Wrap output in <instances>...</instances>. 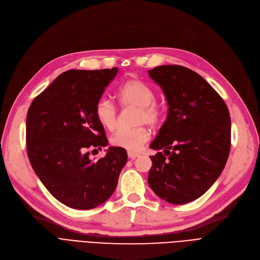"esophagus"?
I'll use <instances>...</instances> for the list:
<instances>
[{"mask_svg":"<svg viewBox=\"0 0 260 260\" xmlns=\"http://www.w3.org/2000/svg\"><path fill=\"white\" fill-rule=\"evenodd\" d=\"M128 156H129L130 158H135V157H139V156H140V153L133 152V151H128Z\"/></svg>","mask_w":260,"mask_h":260,"instance_id":"34e87169","label":"esophagus"}]
</instances>
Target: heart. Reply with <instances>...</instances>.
Segmentation results:
<instances>
[{"instance_id":"obj_1","label":"heart","mask_w":260,"mask_h":260,"mask_svg":"<svg viewBox=\"0 0 260 260\" xmlns=\"http://www.w3.org/2000/svg\"><path fill=\"white\" fill-rule=\"evenodd\" d=\"M116 100L122 108H137L135 120L138 123L146 122L155 127L163 118V110L155 102V94L149 85L144 81L132 78L122 82L116 92ZM94 115L100 125L112 131L117 125V113L114 106L102 98L95 104ZM149 131L145 126L132 129H118L110 139L114 147L135 151L149 139Z\"/></svg>"}]
</instances>
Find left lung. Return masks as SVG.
Returning a JSON list of instances; mask_svg holds the SVG:
<instances>
[{
  "mask_svg": "<svg viewBox=\"0 0 260 260\" xmlns=\"http://www.w3.org/2000/svg\"><path fill=\"white\" fill-rule=\"evenodd\" d=\"M162 89L167 118L150 144L148 184L172 204L191 202L205 193L223 170L231 149L229 109L204 78L181 66L148 71Z\"/></svg>",
  "mask_w": 260,
  "mask_h": 260,
  "instance_id": "1",
  "label": "left lung"
}]
</instances>
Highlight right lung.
I'll return each instance as SVG.
<instances>
[{
	"label": "right lung",
	"mask_w": 260,
	"mask_h": 260,
	"mask_svg": "<svg viewBox=\"0 0 260 260\" xmlns=\"http://www.w3.org/2000/svg\"><path fill=\"white\" fill-rule=\"evenodd\" d=\"M117 72L67 71L28 109L26 149L31 167L52 196L69 207L91 209L106 202L127 163V151L117 147H110L96 162L89 157V150L108 145L94 108Z\"/></svg>",
	"instance_id": "obj_1"
}]
</instances>
